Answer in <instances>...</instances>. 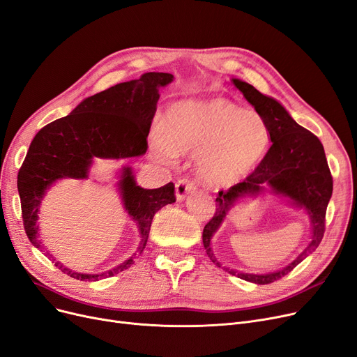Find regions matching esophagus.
Listing matches in <instances>:
<instances>
[{"instance_id": "1", "label": "esophagus", "mask_w": 357, "mask_h": 357, "mask_svg": "<svg viewBox=\"0 0 357 357\" xmlns=\"http://www.w3.org/2000/svg\"><path fill=\"white\" fill-rule=\"evenodd\" d=\"M195 190V183L188 179V178H182V179H178L176 183H175V192H176V199L178 201H182L185 197H187V194L192 192Z\"/></svg>"}]
</instances>
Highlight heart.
Here are the masks:
<instances>
[{"label": "heart", "instance_id": "b5f03b06", "mask_svg": "<svg viewBox=\"0 0 357 357\" xmlns=\"http://www.w3.org/2000/svg\"><path fill=\"white\" fill-rule=\"evenodd\" d=\"M268 146L266 119L226 98L181 100L150 135L151 153L160 162L197 154V174L213 188L231 187L251 175Z\"/></svg>", "mask_w": 357, "mask_h": 357}]
</instances>
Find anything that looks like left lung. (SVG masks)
<instances>
[{"label": "left lung", "instance_id": "8db88e82", "mask_svg": "<svg viewBox=\"0 0 357 357\" xmlns=\"http://www.w3.org/2000/svg\"><path fill=\"white\" fill-rule=\"evenodd\" d=\"M231 82L242 91L245 99L255 107V111L266 119L273 144L251 175L226 192L219 191L215 198V213L203 230V243L211 262L217 267H222L211 251L210 242L213 235L222 226L227 211L239 198L258 195L266 190L262 183H267L273 192L289 198L296 207L305 208L312 223L311 242L287 267L268 274L238 273L226 268L230 274L238 275L246 282L268 284L289 274L321 243L325 231V213L333 194V176L324 147L317 135L301 127L275 99L262 95L254 86L242 80L234 79Z\"/></svg>", "mask_w": 357, "mask_h": 357}]
</instances>
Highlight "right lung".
Wrapping results in <instances>:
<instances>
[{"label":"right lung","mask_w":357,"mask_h":357,"mask_svg":"<svg viewBox=\"0 0 357 357\" xmlns=\"http://www.w3.org/2000/svg\"><path fill=\"white\" fill-rule=\"evenodd\" d=\"M172 80L169 73H146L137 80L112 86L84 99L70 115L48 123L35 135L19 170L17 188L26 235L36 248L40 246L38 211L46 190L58 179L87 178L93 158L127 159L144 154L159 90ZM118 185L123 207L140 230L138 251L143 252L154 214L176 201L175 185L169 182L144 190L137 185L131 167L122 169ZM132 262L131 257L103 274L75 273L59 262L55 266L77 280H98L123 271Z\"/></svg>","instance_id":"add662e5"}]
</instances>
